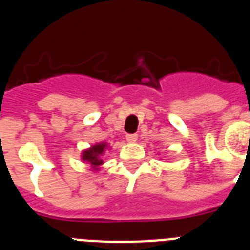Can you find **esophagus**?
<instances>
[{
	"label": "esophagus",
	"instance_id": "esophagus-1",
	"mask_svg": "<svg viewBox=\"0 0 250 250\" xmlns=\"http://www.w3.org/2000/svg\"><path fill=\"white\" fill-rule=\"evenodd\" d=\"M126 140L129 141V143H131V144H134V143L138 140V135H136V134H127Z\"/></svg>",
	"mask_w": 250,
	"mask_h": 250
}]
</instances>
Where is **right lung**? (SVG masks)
<instances>
[{
  "label": "right lung",
  "mask_w": 250,
  "mask_h": 250,
  "mask_svg": "<svg viewBox=\"0 0 250 250\" xmlns=\"http://www.w3.org/2000/svg\"><path fill=\"white\" fill-rule=\"evenodd\" d=\"M110 145L106 141H100L96 144L91 145L87 149H83L81 151V160L86 164H89L91 167V171L98 173L99 170L101 169V165L104 164L103 156L105 154L106 150H110Z\"/></svg>",
  "instance_id": "add662e5"
}]
</instances>
